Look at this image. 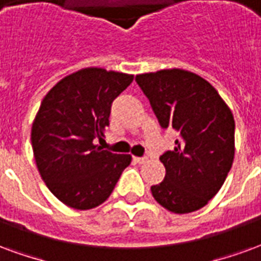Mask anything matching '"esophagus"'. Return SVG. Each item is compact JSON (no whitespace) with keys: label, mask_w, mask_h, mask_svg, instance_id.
I'll return each instance as SVG.
<instances>
[{"label":"esophagus","mask_w":261,"mask_h":261,"mask_svg":"<svg viewBox=\"0 0 261 261\" xmlns=\"http://www.w3.org/2000/svg\"><path fill=\"white\" fill-rule=\"evenodd\" d=\"M133 159H134L136 163H140V165H142V163H145L146 162V158H138V156H134Z\"/></svg>","instance_id":"esophagus-1"}]
</instances>
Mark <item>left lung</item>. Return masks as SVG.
Wrapping results in <instances>:
<instances>
[{
  "instance_id": "1",
  "label": "left lung",
  "mask_w": 261,
  "mask_h": 261,
  "mask_svg": "<svg viewBox=\"0 0 261 261\" xmlns=\"http://www.w3.org/2000/svg\"><path fill=\"white\" fill-rule=\"evenodd\" d=\"M162 128L178 133L160 156L165 179L152 185L156 202L177 214L207 204L228 175L235 153L232 112L209 82L192 71L166 69L136 76Z\"/></svg>"
}]
</instances>
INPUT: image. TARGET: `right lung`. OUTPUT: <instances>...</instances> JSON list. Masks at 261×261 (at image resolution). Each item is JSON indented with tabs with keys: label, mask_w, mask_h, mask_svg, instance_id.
<instances>
[{
	"label": "right lung",
	"mask_w": 261,
	"mask_h": 261,
	"mask_svg": "<svg viewBox=\"0 0 261 261\" xmlns=\"http://www.w3.org/2000/svg\"><path fill=\"white\" fill-rule=\"evenodd\" d=\"M134 76L87 67L62 79L44 96L32 127L36 165L48 190L69 207L103 203L131 163L130 155L103 150L112 102Z\"/></svg>",
	"instance_id": "obj_1"
}]
</instances>
